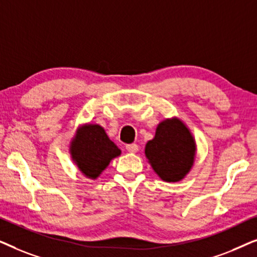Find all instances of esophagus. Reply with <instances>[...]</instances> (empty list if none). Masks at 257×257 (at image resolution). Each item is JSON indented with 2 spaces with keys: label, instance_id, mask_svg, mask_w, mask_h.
Listing matches in <instances>:
<instances>
[{
  "label": "esophagus",
  "instance_id": "obj_1",
  "mask_svg": "<svg viewBox=\"0 0 257 257\" xmlns=\"http://www.w3.org/2000/svg\"><path fill=\"white\" fill-rule=\"evenodd\" d=\"M125 147H126V150L131 153L138 152V145H137V144H128V145H126Z\"/></svg>",
  "mask_w": 257,
  "mask_h": 257
}]
</instances>
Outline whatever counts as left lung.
Masks as SVG:
<instances>
[{
  "mask_svg": "<svg viewBox=\"0 0 257 257\" xmlns=\"http://www.w3.org/2000/svg\"><path fill=\"white\" fill-rule=\"evenodd\" d=\"M146 158L154 172L167 182L185 178L195 157L194 139L184 122L166 119L158 125L156 136L146 144Z\"/></svg>",
  "mask_w": 257,
  "mask_h": 257,
  "instance_id": "left-lung-1",
  "label": "left lung"
}]
</instances>
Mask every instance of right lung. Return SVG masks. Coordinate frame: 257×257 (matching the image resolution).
Segmentation results:
<instances>
[{"mask_svg": "<svg viewBox=\"0 0 257 257\" xmlns=\"http://www.w3.org/2000/svg\"><path fill=\"white\" fill-rule=\"evenodd\" d=\"M72 159L79 171L90 179H96L120 150L108 139L99 125H85L78 130L70 146Z\"/></svg>", "mask_w": 257, "mask_h": 257, "instance_id": "1", "label": "right lung"}]
</instances>
